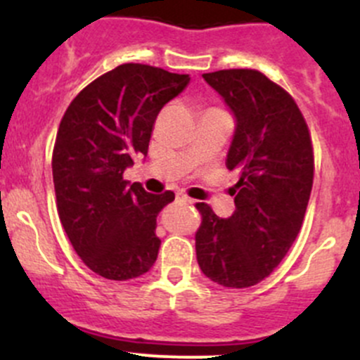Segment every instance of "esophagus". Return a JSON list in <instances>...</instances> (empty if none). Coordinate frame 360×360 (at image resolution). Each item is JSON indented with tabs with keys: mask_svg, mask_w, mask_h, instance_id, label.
<instances>
[{
	"mask_svg": "<svg viewBox=\"0 0 360 360\" xmlns=\"http://www.w3.org/2000/svg\"><path fill=\"white\" fill-rule=\"evenodd\" d=\"M176 198L179 202H183V203H193V200H191L190 197H186V195H184V193H177Z\"/></svg>",
	"mask_w": 360,
	"mask_h": 360,
	"instance_id": "obj_1",
	"label": "esophagus"
}]
</instances>
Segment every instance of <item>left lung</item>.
Returning a JSON list of instances; mask_svg holds the SVG:
<instances>
[{
  "instance_id": "obj_1",
  "label": "left lung",
  "mask_w": 360,
  "mask_h": 360,
  "mask_svg": "<svg viewBox=\"0 0 360 360\" xmlns=\"http://www.w3.org/2000/svg\"><path fill=\"white\" fill-rule=\"evenodd\" d=\"M202 76L233 112L226 167L240 179L230 217L197 203V261L216 284L250 288L281 264L301 230L314 184L310 132L292 97L263 72L223 69Z\"/></svg>"
}]
</instances>
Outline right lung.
Wrapping results in <instances>:
<instances>
[{
	"label": "right lung",
	"instance_id": "obj_1",
	"mask_svg": "<svg viewBox=\"0 0 360 360\" xmlns=\"http://www.w3.org/2000/svg\"><path fill=\"white\" fill-rule=\"evenodd\" d=\"M188 83L190 75L122 64L86 85L60 120L52 157L57 210L76 254L101 277L129 281L157 261V216L174 193H148L123 172L134 157H146L160 110Z\"/></svg>",
	"mask_w": 360,
	"mask_h": 360
}]
</instances>
